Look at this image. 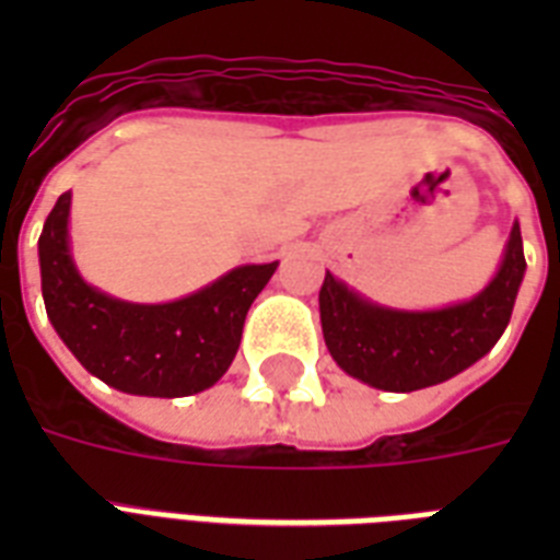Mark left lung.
<instances>
[{
    "mask_svg": "<svg viewBox=\"0 0 560 560\" xmlns=\"http://www.w3.org/2000/svg\"><path fill=\"white\" fill-rule=\"evenodd\" d=\"M523 272L526 258L517 220L491 281L465 302L404 311L372 302L325 272L319 290L325 346L342 372L372 389L416 392L451 381L486 358L503 337Z\"/></svg>",
    "mask_w": 560,
    "mask_h": 560,
    "instance_id": "8db88e82",
    "label": "left lung"
}]
</instances>
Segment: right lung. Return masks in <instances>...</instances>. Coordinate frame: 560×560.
Returning <instances> with one entry per match:
<instances>
[{
  "label": "right lung",
  "mask_w": 560,
  "mask_h": 560,
  "mask_svg": "<svg viewBox=\"0 0 560 560\" xmlns=\"http://www.w3.org/2000/svg\"><path fill=\"white\" fill-rule=\"evenodd\" d=\"M72 191L57 197L39 235L48 323L78 363L127 395L186 398L226 374L244 319L279 261L241 264L174 302H127L83 279L69 237Z\"/></svg>",
  "instance_id": "1"
}]
</instances>
